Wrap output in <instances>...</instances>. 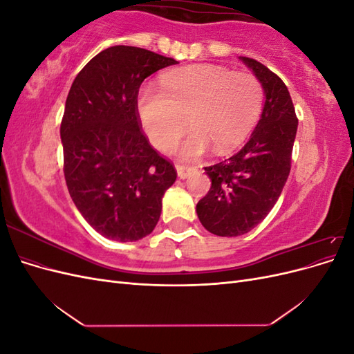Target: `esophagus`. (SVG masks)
Listing matches in <instances>:
<instances>
[{"label": "esophagus", "mask_w": 354, "mask_h": 354, "mask_svg": "<svg viewBox=\"0 0 354 354\" xmlns=\"http://www.w3.org/2000/svg\"><path fill=\"white\" fill-rule=\"evenodd\" d=\"M176 169H177V176H178V178L185 180V178H187V177L192 174V171H194L195 168L186 167V165H176Z\"/></svg>", "instance_id": "34e87169"}]
</instances>
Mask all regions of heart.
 <instances>
[{
    "instance_id": "1",
    "label": "heart",
    "mask_w": 354,
    "mask_h": 354,
    "mask_svg": "<svg viewBox=\"0 0 354 354\" xmlns=\"http://www.w3.org/2000/svg\"><path fill=\"white\" fill-rule=\"evenodd\" d=\"M263 104V88L254 75L226 68L196 65L165 73L160 88L138 90L136 109L143 130L160 151L171 147L189 122L194 128L178 146L192 159L212 146L226 153L250 136Z\"/></svg>"
}]
</instances>
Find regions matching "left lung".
<instances>
[{
  "label": "left lung",
  "mask_w": 354,
  "mask_h": 354,
  "mask_svg": "<svg viewBox=\"0 0 354 354\" xmlns=\"http://www.w3.org/2000/svg\"><path fill=\"white\" fill-rule=\"evenodd\" d=\"M260 81L264 106L250 140L229 159L205 167L211 189L198 218L217 236H241L261 223L279 199L291 169L298 120L283 81L250 57H239Z\"/></svg>",
  "instance_id": "1"
}]
</instances>
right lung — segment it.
I'll return each instance as SVG.
<instances>
[{"label":"right lung","instance_id":"add662e5","mask_svg":"<svg viewBox=\"0 0 354 354\" xmlns=\"http://www.w3.org/2000/svg\"><path fill=\"white\" fill-rule=\"evenodd\" d=\"M138 47L113 46L94 56L69 90L60 138L69 195L102 236L134 242L151 234L174 167L140 131L136 99L142 82L177 65Z\"/></svg>","mask_w":354,"mask_h":354}]
</instances>
